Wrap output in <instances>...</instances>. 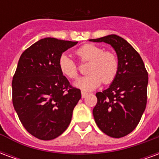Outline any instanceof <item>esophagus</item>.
<instances>
[{
  "mask_svg": "<svg viewBox=\"0 0 159 159\" xmlns=\"http://www.w3.org/2000/svg\"><path fill=\"white\" fill-rule=\"evenodd\" d=\"M87 96H88V93H86V92H82V98H85Z\"/></svg>",
  "mask_w": 159,
  "mask_h": 159,
  "instance_id": "esophagus-1",
  "label": "esophagus"
}]
</instances>
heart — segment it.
<instances>
[{"label": "heart", "instance_id": "obj_1", "mask_svg": "<svg viewBox=\"0 0 159 159\" xmlns=\"http://www.w3.org/2000/svg\"><path fill=\"white\" fill-rule=\"evenodd\" d=\"M76 54L83 61H89L87 71L89 73L80 77L74 83V86L83 91H92L100 86L101 83H111L118 71V59L113 52L105 51L102 48L93 44L81 47ZM59 67L64 76L73 79L77 76V66L73 59L66 53L59 59Z\"/></svg>", "mask_w": 159, "mask_h": 159}]
</instances>
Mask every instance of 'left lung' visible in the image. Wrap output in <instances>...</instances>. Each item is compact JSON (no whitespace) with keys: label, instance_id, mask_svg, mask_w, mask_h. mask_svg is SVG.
I'll use <instances>...</instances> for the list:
<instances>
[{"label":"left lung","instance_id":"obj_1","mask_svg":"<svg viewBox=\"0 0 159 159\" xmlns=\"http://www.w3.org/2000/svg\"><path fill=\"white\" fill-rule=\"evenodd\" d=\"M112 47L118 59V71L107 89L96 93L94 121L104 133L121 138L133 131L147 107L148 74L143 60L126 40L117 35L90 39Z\"/></svg>","mask_w":159,"mask_h":159}]
</instances>
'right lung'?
Here are the masks:
<instances>
[{
	"instance_id": "1",
	"label": "right lung",
	"mask_w": 159,
	"mask_h": 159,
	"mask_svg": "<svg viewBox=\"0 0 159 159\" xmlns=\"http://www.w3.org/2000/svg\"><path fill=\"white\" fill-rule=\"evenodd\" d=\"M76 43L47 37L19 58L12 78V104L25 129L40 140H52L65 132L82 97L59 67V57Z\"/></svg>"
}]
</instances>
